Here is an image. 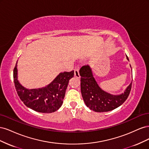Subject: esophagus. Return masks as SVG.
<instances>
[{
  "label": "esophagus",
  "instance_id": "1",
  "mask_svg": "<svg viewBox=\"0 0 149 149\" xmlns=\"http://www.w3.org/2000/svg\"><path fill=\"white\" fill-rule=\"evenodd\" d=\"M74 76H76V78H80V75H79V70H78V69H75V70H74Z\"/></svg>",
  "mask_w": 149,
  "mask_h": 149
}]
</instances>
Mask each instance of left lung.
<instances>
[{"label": "left lung", "instance_id": "1", "mask_svg": "<svg viewBox=\"0 0 149 149\" xmlns=\"http://www.w3.org/2000/svg\"><path fill=\"white\" fill-rule=\"evenodd\" d=\"M127 56V59L129 58ZM81 91L86 105L95 112H103L118 107L127 100L132 88V83L120 95H112L101 89L93 77L91 68L84 65L79 70Z\"/></svg>", "mask_w": 149, "mask_h": 149}]
</instances>
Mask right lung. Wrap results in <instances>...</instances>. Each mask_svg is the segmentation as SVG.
Here are the masks:
<instances>
[{
  "label": "right lung",
  "instance_id": "right-lung-1",
  "mask_svg": "<svg viewBox=\"0 0 149 149\" xmlns=\"http://www.w3.org/2000/svg\"><path fill=\"white\" fill-rule=\"evenodd\" d=\"M17 61L13 69V81L17 93L24 104L30 109L42 113H52L61 106L70 79L74 71L58 74L47 86L38 89H26L17 79Z\"/></svg>",
  "mask_w": 149,
  "mask_h": 149
}]
</instances>
